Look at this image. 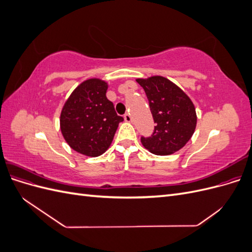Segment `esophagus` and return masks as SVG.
Wrapping results in <instances>:
<instances>
[{"label":"esophagus","instance_id":"obj_1","mask_svg":"<svg viewBox=\"0 0 252 252\" xmlns=\"http://www.w3.org/2000/svg\"><path fill=\"white\" fill-rule=\"evenodd\" d=\"M124 119H125L126 122H128V123H130V122L132 121V118H131V116H130V113H125Z\"/></svg>","mask_w":252,"mask_h":252}]
</instances>
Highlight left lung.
I'll list each match as a JSON object with an SVG mask.
<instances>
[{"instance_id": "left-lung-1", "label": "left lung", "mask_w": 252, "mask_h": 252, "mask_svg": "<svg viewBox=\"0 0 252 252\" xmlns=\"http://www.w3.org/2000/svg\"><path fill=\"white\" fill-rule=\"evenodd\" d=\"M136 82L145 90L156 123L152 135L141 138L143 146L157 156L179 151L191 139L196 127L192 101L179 86L161 75L136 79Z\"/></svg>"}]
</instances>
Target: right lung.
<instances>
[{
    "mask_svg": "<svg viewBox=\"0 0 252 252\" xmlns=\"http://www.w3.org/2000/svg\"><path fill=\"white\" fill-rule=\"evenodd\" d=\"M107 89V82L101 79L84 81L61 111V131L67 144L81 155L93 158L103 155L109 148L119 123L124 121L106 96Z\"/></svg>",
    "mask_w": 252,
    "mask_h": 252,
    "instance_id": "1",
    "label": "right lung"
}]
</instances>
